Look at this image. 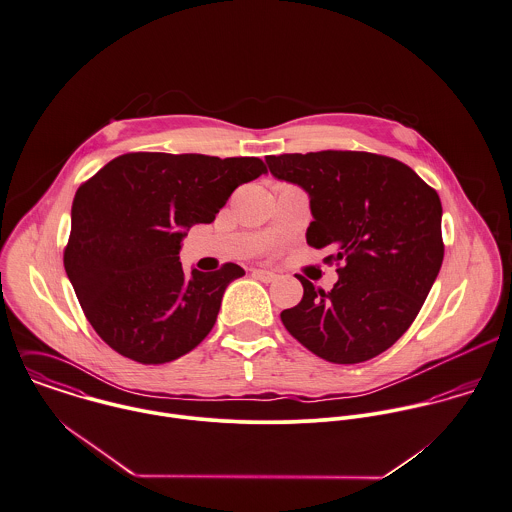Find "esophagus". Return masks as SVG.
I'll return each instance as SVG.
<instances>
[{"label":"esophagus","mask_w":512,"mask_h":512,"mask_svg":"<svg viewBox=\"0 0 512 512\" xmlns=\"http://www.w3.org/2000/svg\"><path fill=\"white\" fill-rule=\"evenodd\" d=\"M253 277L259 279V281H263V283H271V281L277 279V275H275L273 271H267V269H255V271H253Z\"/></svg>","instance_id":"34e87169"}]
</instances>
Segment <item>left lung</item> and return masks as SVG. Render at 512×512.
I'll return each mask as SVG.
<instances>
[{
	"instance_id": "left-lung-1",
	"label": "left lung",
	"mask_w": 512,
	"mask_h": 512,
	"mask_svg": "<svg viewBox=\"0 0 512 512\" xmlns=\"http://www.w3.org/2000/svg\"><path fill=\"white\" fill-rule=\"evenodd\" d=\"M275 178L310 198L307 243L332 247L336 285L324 293L305 277L303 301L281 312L312 354L360 364L388 350L415 320L443 263L441 202L400 160L350 150L267 156Z\"/></svg>"
}]
</instances>
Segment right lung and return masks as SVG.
I'll return each instance as SVG.
<instances>
[{
  "label": "right lung",
  "instance_id": "obj_1",
  "mask_svg": "<svg viewBox=\"0 0 512 512\" xmlns=\"http://www.w3.org/2000/svg\"><path fill=\"white\" fill-rule=\"evenodd\" d=\"M261 174L259 158L130 152L77 190L63 263L87 320L112 350L166 364L204 340L227 285L245 271L225 263L188 277L180 243Z\"/></svg>",
  "mask_w": 512,
  "mask_h": 512
}]
</instances>
